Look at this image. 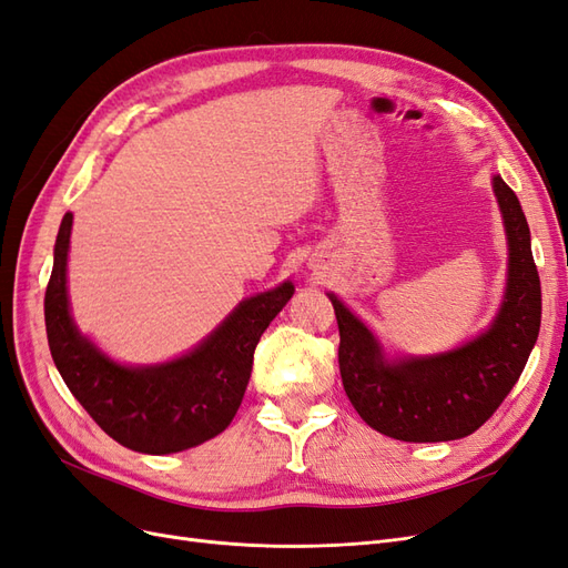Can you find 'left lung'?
<instances>
[{
  "label": "left lung",
  "instance_id": "left-lung-1",
  "mask_svg": "<svg viewBox=\"0 0 568 568\" xmlns=\"http://www.w3.org/2000/svg\"><path fill=\"white\" fill-rule=\"evenodd\" d=\"M493 189L509 239L505 303L486 334L453 353L386 363L379 343L336 296L338 369L357 415L409 443L455 440L484 426L519 382L540 332V277L517 194L500 175Z\"/></svg>",
  "mask_w": 568,
  "mask_h": 568
}]
</instances>
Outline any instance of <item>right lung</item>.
Returning a JSON list of instances; mask_svg holds the SVG:
<instances>
[{"instance_id":"1","label":"right lung","mask_w":568,"mask_h":568,"mask_svg":"<svg viewBox=\"0 0 568 568\" xmlns=\"http://www.w3.org/2000/svg\"><path fill=\"white\" fill-rule=\"evenodd\" d=\"M73 213H65L44 294L49 351L65 386L104 432L130 450L168 455L225 432L246 393L263 332L294 296V284L239 303L196 351L159 367H123L80 336L68 313L65 257Z\"/></svg>"}]
</instances>
